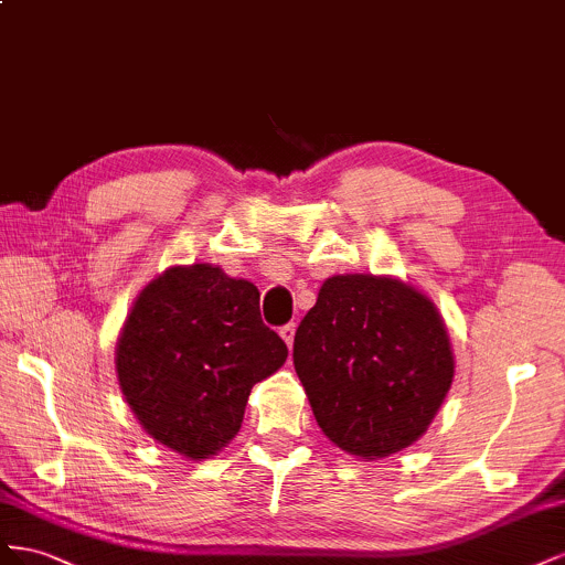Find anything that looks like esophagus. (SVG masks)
Segmentation results:
<instances>
[{
    "instance_id": "obj_1",
    "label": "esophagus",
    "mask_w": 565,
    "mask_h": 565,
    "mask_svg": "<svg viewBox=\"0 0 565 565\" xmlns=\"http://www.w3.org/2000/svg\"><path fill=\"white\" fill-rule=\"evenodd\" d=\"M279 333H281V338L286 341V345L291 348L294 345V338H296V324H294V321H288V324H284L279 329Z\"/></svg>"
}]
</instances>
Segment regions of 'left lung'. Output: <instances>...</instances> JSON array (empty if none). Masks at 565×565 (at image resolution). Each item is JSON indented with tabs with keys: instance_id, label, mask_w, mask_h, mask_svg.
Listing matches in <instances>:
<instances>
[{
	"instance_id": "8db88e82",
	"label": "left lung",
	"mask_w": 565,
	"mask_h": 565,
	"mask_svg": "<svg viewBox=\"0 0 565 565\" xmlns=\"http://www.w3.org/2000/svg\"><path fill=\"white\" fill-rule=\"evenodd\" d=\"M294 364L319 428L364 459L422 438L455 376L433 302L372 274L324 281L296 331Z\"/></svg>"
}]
</instances>
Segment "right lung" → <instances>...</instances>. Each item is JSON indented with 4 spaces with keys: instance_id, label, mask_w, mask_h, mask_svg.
Segmentation results:
<instances>
[{
    "instance_id": "add662e5",
    "label": "right lung",
    "mask_w": 565,
    "mask_h": 565,
    "mask_svg": "<svg viewBox=\"0 0 565 565\" xmlns=\"http://www.w3.org/2000/svg\"><path fill=\"white\" fill-rule=\"evenodd\" d=\"M286 358L279 333L263 324L250 281L191 265L143 288L120 333L116 366L127 405L151 438L207 459L238 433L253 385Z\"/></svg>"
}]
</instances>
